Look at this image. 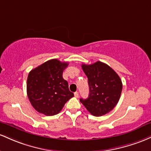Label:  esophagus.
Returning a JSON list of instances; mask_svg holds the SVG:
<instances>
[{"label": "esophagus", "instance_id": "obj_1", "mask_svg": "<svg viewBox=\"0 0 151 151\" xmlns=\"http://www.w3.org/2000/svg\"><path fill=\"white\" fill-rule=\"evenodd\" d=\"M74 96H75L76 98H78V96H79L78 92H75V93H74Z\"/></svg>", "mask_w": 151, "mask_h": 151}]
</instances>
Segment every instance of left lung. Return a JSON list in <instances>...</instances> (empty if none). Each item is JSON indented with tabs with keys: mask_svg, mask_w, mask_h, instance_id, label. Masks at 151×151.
Listing matches in <instances>:
<instances>
[{
	"mask_svg": "<svg viewBox=\"0 0 151 151\" xmlns=\"http://www.w3.org/2000/svg\"><path fill=\"white\" fill-rule=\"evenodd\" d=\"M88 77L90 93L80 101L94 116H101L111 111L121 97L123 84L119 76L109 65L101 61L82 64Z\"/></svg>",
	"mask_w": 151,
	"mask_h": 151,
	"instance_id": "left-lung-1",
	"label": "left lung"
}]
</instances>
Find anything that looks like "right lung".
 <instances>
[{"label":"right lung","mask_w":151,"mask_h":151,"mask_svg":"<svg viewBox=\"0 0 151 151\" xmlns=\"http://www.w3.org/2000/svg\"><path fill=\"white\" fill-rule=\"evenodd\" d=\"M68 63L52 59L30 70L27 79V95L38 113L54 116L74 96L63 73Z\"/></svg>","instance_id":"right-lung-1"}]
</instances>
